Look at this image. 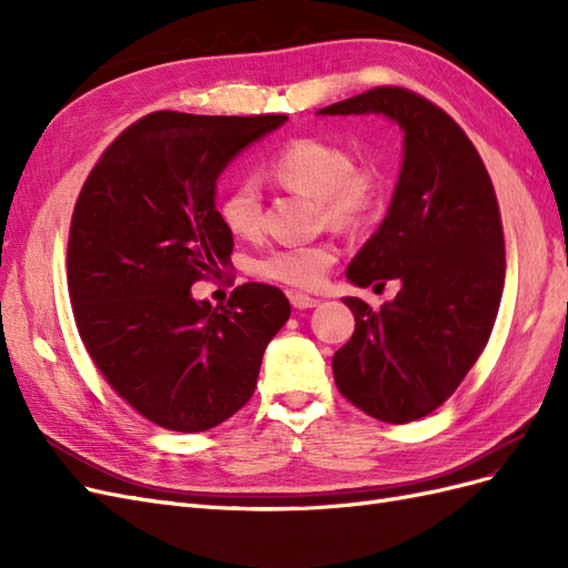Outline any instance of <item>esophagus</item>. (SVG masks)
I'll list each match as a JSON object with an SVG mask.
<instances>
[{"label": "esophagus", "instance_id": "obj_1", "mask_svg": "<svg viewBox=\"0 0 568 568\" xmlns=\"http://www.w3.org/2000/svg\"><path fill=\"white\" fill-rule=\"evenodd\" d=\"M288 301H291V305L296 307V311H311V307H317V305H320L317 298L307 296V294H291Z\"/></svg>", "mask_w": 568, "mask_h": 568}]
</instances>
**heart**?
<instances>
[{"label": "heart", "mask_w": 568, "mask_h": 568, "mask_svg": "<svg viewBox=\"0 0 568 568\" xmlns=\"http://www.w3.org/2000/svg\"><path fill=\"white\" fill-rule=\"evenodd\" d=\"M267 173L280 186L320 203L324 220L338 230H363L384 209L386 182L372 163H353L351 153L315 136L286 142L267 161ZM225 227L242 239L261 230L263 199L253 182H239L220 201ZM336 261V246L320 242L311 246L277 248L255 263L263 280L313 288Z\"/></svg>", "instance_id": "obj_1"}]
</instances>
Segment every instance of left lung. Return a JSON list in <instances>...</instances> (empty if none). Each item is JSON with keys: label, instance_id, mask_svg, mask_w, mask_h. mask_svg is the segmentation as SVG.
Instances as JSON below:
<instances>
[{"label": "left lung", "instance_id": "obj_1", "mask_svg": "<svg viewBox=\"0 0 568 568\" xmlns=\"http://www.w3.org/2000/svg\"><path fill=\"white\" fill-rule=\"evenodd\" d=\"M317 115H384L403 130L390 205L351 261L355 286L400 291L379 313L346 303L355 332L332 359L346 398L386 424L426 417L484 353L505 286V239L488 170L455 120L417 94L376 88Z\"/></svg>", "mask_w": 568, "mask_h": 568}]
</instances>
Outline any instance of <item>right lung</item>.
<instances>
[{"instance_id":"1","label":"right lung","mask_w":568,"mask_h":568,"mask_svg":"<svg viewBox=\"0 0 568 568\" xmlns=\"http://www.w3.org/2000/svg\"><path fill=\"white\" fill-rule=\"evenodd\" d=\"M286 120L151 113L106 149L75 203L68 294L84 348L120 398L170 432H209L242 409L291 315L267 284L236 286L217 307L192 296L234 248L220 175Z\"/></svg>"}]
</instances>
